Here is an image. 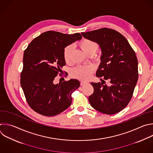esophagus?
Listing matches in <instances>:
<instances>
[{"mask_svg": "<svg viewBox=\"0 0 153 153\" xmlns=\"http://www.w3.org/2000/svg\"><path fill=\"white\" fill-rule=\"evenodd\" d=\"M86 83V82H83V81H81V82H80V85H81V86H83V85H85Z\"/></svg>", "mask_w": 153, "mask_h": 153, "instance_id": "obj_1", "label": "esophagus"}]
</instances>
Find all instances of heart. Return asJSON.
Listing matches in <instances>:
<instances>
[{
	"mask_svg": "<svg viewBox=\"0 0 153 153\" xmlns=\"http://www.w3.org/2000/svg\"><path fill=\"white\" fill-rule=\"evenodd\" d=\"M79 45L80 48L87 55L94 54L98 48V45L95 42L88 39H83L79 43ZM72 51L73 45H69L65 48L64 50L63 56L65 62H69L71 58ZM93 70L94 68L90 65L78 66L71 70V75L73 77L76 78L77 79L86 80L90 78Z\"/></svg>",
	"mask_w": 153,
	"mask_h": 153,
	"instance_id": "b5f03b06",
	"label": "heart"
}]
</instances>
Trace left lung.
<instances>
[{"mask_svg": "<svg viewBox=\"0 0 153 153\" xmlns=\"http://www.w3.org/2000/svg\"><path fill=\"white\" fill-rule=\"evenodd\" d=\"M81 34L99 45L101 62L96 76L109 80L111 84L108 86L102 82H91L94 92L89 97V103L103 114H117L127 106L137 83L138 62L136 54L127 39L114 29L105 27Z\"/></svg>", "mask_w": 153, "mask_h": 153, "instance_id": "left-lung-1", "label": "left lung"}]
</instances>
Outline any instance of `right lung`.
Listing matches in <instances>:
<instances>
[{
	"label": "right lung",
	"instance_id": "add662e5",
	"mask_svg": "<svg viewBox=\"0 0 153 153\" xmlns=\"http://www.w3.org/2000/svg\"><path fill=\"white\" fill-rule=\"evenodd\" d=\"M81 39L79 33L50 30L33 39L25 50L20 83L27 103L36 112L55 116L71 105V94L79 88V81L72 79L59 84L53 81L66 64L65 48Z\"/></svg>",
	"mask_w": 153,
	"mask_h": 153
}]
</instances>
